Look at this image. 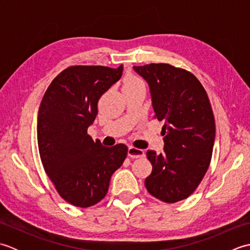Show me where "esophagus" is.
I'll return each mask as SVG.
<instances>
[{
	"instance_id": "1",
	"label": "esophagus",
	"mask_w": 250,
	"mask_h": 250,
	"mask_svg": "<svg viewBox=\"0 0 250 250\" xmlns=\"http://www.w3.org/2000/svg\"><path fill=\"white\" fill-rule=\"evenodd\" d=\"M128 156L131 158H141V157L145 156V152H144V150L140 149V148L130 146L128 149Z\"/></svg>"
}]
</instances>
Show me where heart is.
Returning a JSON list of instances; mask_svg holds the SVG:
<instances>
[{"label": "heart", "instance_id": "obj_1", "mask_svg": "<svg viewBox=\"0 0 250 250\" xmlns=\"http://www.w3.org/2000/svg\"><path fill=\"white\" fill-rule=\"evenodd\" d=\"M137 87H145V83L141 78L134 75H130L128 77H125V79L124 81V89H133Z\"/></svg>", "mask_w": 250, "mask_h": 250}]
</instances>
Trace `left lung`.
I'll return each mask as SVG.
<instances>
[{"mask_svg": "<svg viewBox=\"0 0 250 250\" xmlns=\"http://www.w3.org/2000/svg\"><path fill=\"white\" fill-rule=\"evenodd\" d=\"M150 87L155 118L163 120V153L147 150L152 166L148 192L176 203L194 192L211 160L215 118L208 95L192 73L168 63L133 66Z\"/></svg>", "mask_w": 250, "mask_h": 250, "instance_id": "obj_1", "label": "left lung"}]
</instances>
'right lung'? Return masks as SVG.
Returning a JSON list of instances; mask_svg holds the SVG:
<instances>
[{"label": "right lung", "instance_id": "add662e5", "mask_svg": "<svg viewBox=\"0 0 250 250\" xmlns=\"http://www.w3.org/2000/svg\"><path fill=\"white\" fill-rule=\"evenodd\" d=\"M117 68L73 65L63 70L42 100L37 144L46 174L61 198L86 208L104 199L111 175L128 155V147H105L88 134L98 115L100 98L118 82Z\"/></svg>", "mask_w": 250, "mask_h": 250}]
</instances>
